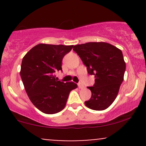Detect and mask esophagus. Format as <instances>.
Here are the masks:
<instances>
[{"instance_id": "34e87169", "label": "esophagus", "mask_w": 146, "mask_h": 146, "mask_svg": "<svg viewBox=\"0 0 146 146\" xmlns=\"http://www.w3.org/2000/svg\"><path fill=\"white\" fill-rule=\"evenodd\" d=\"M78 87H79V88H80V89H82V88H84V85L82 83H79L78 84Z\"/></svg>"}]
</instances>
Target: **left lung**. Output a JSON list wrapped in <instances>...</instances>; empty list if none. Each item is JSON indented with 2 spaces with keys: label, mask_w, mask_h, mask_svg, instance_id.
Listing matches in <instances>:
<instances>
[{
  "label": "left lung",
  "mask_w": 146,
  "mask_h": 146,
  "mask_svg": "<svg viewBox=\"0 0 146 146\" xmlns=\"http://www.w3.org/2000/svg\"><path fill=\"white\" fill-rule=\"evenodd\" d=\"M73 49L86 66L88 74L95 75L94 86L88 87L91 98L85 105L92 110L106 109L116 99L123 81L125 62L122 51L104 42L77 44Z\"/></svg>",
  "instance_id": "8db88e82"
}]
</instances>
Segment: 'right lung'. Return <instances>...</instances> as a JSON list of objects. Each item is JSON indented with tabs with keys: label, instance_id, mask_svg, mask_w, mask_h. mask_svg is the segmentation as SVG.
<instances>
[{
	"label": "right lung",
	"instance_id": "1",
	"mask_svg": "<svg viewBox=\"0 0 146 146\" xmlns=\"http://www.w3.org/2000/svg\"><path fill=\"white\" fill-rule=\"evenodd\" d=\"M73 45L39 44L23 58L20 74L25 89L35 106L45 114H56L66 106L70 92L78 87L73 82L64 83L56 78L62 71L64 56Z\"/></svg>",
	"mask_w": 146,
	"mask_h": 146
}]
</instances>
